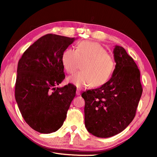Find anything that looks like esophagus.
<instances>
[{"label":"esophagus","mask_w":157,"mask_h":157,"mask_svg":"<svg viewBox=\"0 0 157 157\" xmlns=\"http://www.w3.org/2000/svg\"><path fill=\"white\" fill-rule=\"evenodd\" d=\"M80 92H81L80 89H79V88H78V89H77V90H76V95H80Z\"/></svg>","instance_id":"1"}]
</instances>
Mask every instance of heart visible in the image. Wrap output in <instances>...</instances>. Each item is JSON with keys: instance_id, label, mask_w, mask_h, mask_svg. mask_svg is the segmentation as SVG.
Returning <instances> with one entry per match:
<instances>
[{"instance_id": "heart-1", "label": "heart", "mask_w": 157, "mask_h": 157, "mask_svg": "<svg viewBox=\"0 0 157 157\" xmlns=\"http://www.w3.org/2000/svg\"><path fill=\"white\" fill-rule=\"evenodd\" d=\"M62 62L67 73H73L82 65V71L67 78L69 83L78 88L99 87L109 79L115 67V61L101 44L83 41L76 50L67 49L62 56Z\"/></svg>"}]
</instances>
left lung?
<instances>
[{
	"label": "left lung",
	"instance_id": "obj_1",
	"mask_svg": "<svg viewBox=\"0 0 157 157\" xmlns=\"http://www.w3.org/2000/svg\"><path fill=\"white\" fill-rule=\"evenodd\" d=\"M115 69L112 78L95 89L86 90L84 121L88 132L108 138L122 132L135 117L141 97L140 71L123 47L113 50Z\"/></svg>",
	"mask_w": 157,
	"mask_h": 157
}]
</instances>
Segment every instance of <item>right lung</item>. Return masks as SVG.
Returning a JSON list of instances; mask_svg holds the SVG:
<instances>
[{"label": "right lung", "instance_id": "right-lung-1", "mask_svg": "<svg viewBox=\"0 0 157 157\" xmlns=\"http://www.w3.org/2000/svg\"><path fill=\"white\" fill-rule=\"evenodd\" d=\"M75 38L47 34L25 51L19 59L15 98L29 126L43 134L59 129L66 119L76 88L65 78L62 56Z\"/></svg>", "mask_w": 157, "mask_h": 157}]
</instances>
